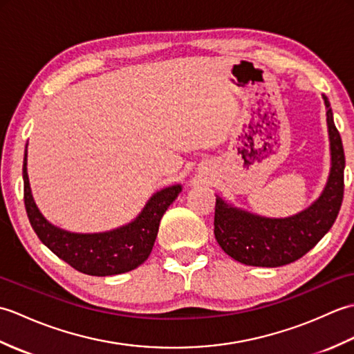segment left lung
<instances>
[{"instance_id": "8db88e82", "label": "left lung", "mask_w": 354, "mask_h": 354, "mask_svg": "<svg viewBox=\"0 0 354 354\" xmlns=\"http://www.w3.org/2000/svg\"><path fill=\"white\" fill-rule=\"evenodd\" d=\"M327 109L332 169L321 196L295 216L270 219L216 199L214 236L230 257L248 266L277 268L301 259L335 223L344 198L345 155L333 112L322 94Z\"/></svg>"}]
</instances>
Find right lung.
I'll return each mask as SVG.
<instances>
[{
    "label": "right lung",
    "instance_id": "right-lung-1",
    "mask_svg": "<svg viewBox=\"0 0 354 354\" xmlns=\"http://www.w3.org/2000/svg\"><path fill=\"white\" fill-rule=\"evenodd\" d=\"M22 178L26 212L41 242L71 268L94 277L124 274L142 265L152 252L162 214L183 190V187L176 184L156 192L135 221L117 230L77 234L51 225L37 209L27 175V149L22 164Z\"/></svg>",
    "mask_w": 354,
    "mask_h": 354
}]
</instances>
